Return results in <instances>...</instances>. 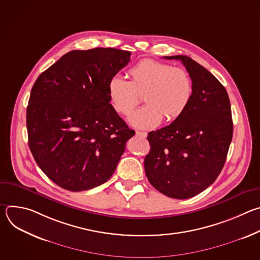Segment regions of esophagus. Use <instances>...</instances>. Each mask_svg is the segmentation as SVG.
<instances>
[{
    "instance_id": "1",
    "label": "esophagus",
    "mask_w": 260,
    "mask_h": 260,
    "mask_svg": "<svg viewBox=\"0 0 260 260\" xmlns=\"http://www.w3.org/2000/svg\"><path fill=\"white\" fill-rule=\"evenodd\" d=\"M136 136L140 137V138H146L147 133H145V132H136Z\"/></svg>"
}]
</instances>
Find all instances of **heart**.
I'll return each instance as SVG.
<instances>
[{
	"label": "heart",
	"instance_id": "heart-1",
	"mask_svg": "<svg viewBox=\"0 0 260 260\" xmlns=\"http://www.w3.org/2000/svg\"><path fill=\"white\" fill-rule=\"evenodd\" d=\"M131 80L120 74L107 84L109 100L118 113L126 115L143 92L144 106L129 115V123L138 128H153L162 118L172 122L188 108L193 96V82L189 73L154 59H143L128 70Z\"/></svg>",
	"mask_w": 260,
	"mask_h": 260
}]
</instances>
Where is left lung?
Returning <instances> with one entry per match:
<instances>
[{
  "mask_svg": "<svg viewBox=\"0 0 260 260\" xmlns=\"http://www.w3.org/2000/svg\"><path fill=\"white\" fill-rule=\"evenodd\" d=\"M165 58L185 66L193 82V96L179 118L148 134L151 149L144 167L156 190L185 200L208 188L225 164L234 131L231 102L224 86L190 57Z\"/></svg>",
  "mask_w": 260,
  "mask_h": 260,
  "instance_id": "obj_1",
  "label": "left lung"
}]
</instances>
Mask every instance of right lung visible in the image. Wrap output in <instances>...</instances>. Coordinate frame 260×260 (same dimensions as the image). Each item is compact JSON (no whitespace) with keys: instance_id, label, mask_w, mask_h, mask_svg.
<instances>
[{"instance_id":"1","label":"right lung","mask_w":260,"mask_h":260,"mask_svg":"<svg viewBox=\"0 0 260 260\" xmlns=\"http://www.w3.org/2000/svg\"><path fill=\"white\" fill-rule=\"evenodd\" d=\"M131 54L115 48L72 50L37 78L26 108L28 146L37 165L61 188L83 191L108 181L135 136L107 91Z\"/></svg>"}]
</instances>
